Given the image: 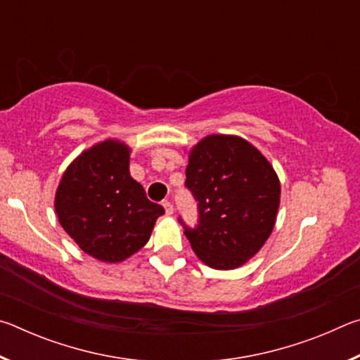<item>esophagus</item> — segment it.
<instances>
[{
    "instance_id": "1",
    "label": "esophagus",
    "mask_w": 360,
    "mask_h": 360,
    "mask_svg": "<svg viewBox=\"0 0 360 360\" xmlns=\"http://www.w3.org/2000/svg\"><path fill=\"white\" fill-rule=\"evenodd\" d=\"M162 205H163V208H165V212H167V214H168V216H169V214H173V211H174V208H173V205L168 202V200H165V202H163Z\"/></svg>"
}]
</instances>
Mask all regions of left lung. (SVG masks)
<instances>
[{"label": "left lung", "mask_w": 360, "mask_h": 360, "mask_svg": "<svg viewBox=\"0 0 360 360\" xmlns=\"http://www.w3.org/2000/svg\"><path fill=\"white\" fill-rule=\"evenodd\" d=\"M186 187L198 202V224L184 225L197 257L216 270L245 265L275 227L278 174L246 139L210 135L188 152Z\"/></svg>", "instance_id": "8db88e82"}]
</instances>
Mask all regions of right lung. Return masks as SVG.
<instances>
[{"label":"right lung","instance_id":"1","mask_svg":"<svg viewBox=\"0 0 360 360\" xmlns=\"http://www.w3.org/2000/svg\"><path fill=\"white\" fill-rule=\"evenodd\" d=\"M130 148L117 139L92 146L66 168L56 193L63 230L85 254L117 264L149 241L163 206L130 176Z\"/></svg>","mask_w":360,"mask_h":360}]
</instances>
